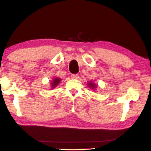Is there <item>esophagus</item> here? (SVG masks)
Segmentation results:
<instances>
[{
    "label": "esophagus",
    "mask_w": 151,
    "mask_h": 151,
    "mask_svg": "<svg viewBox=\"0 0 151 151\" xmlns=\"http://www.w3.org/2000/svg\"><path fill=\"white\" fill-rule=\"evenodd\" d=\"M71 77H72V79H78V78H79V75H78L77 74H72V75H71Z\"/></svg>",
    "instance_id": "esophagus-1"
}]
</instances>
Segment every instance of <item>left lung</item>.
<instances>
[{"label":"left lung","mask_w":151,"mask_h":151,"mask_svg":"<svg viewBox=\"0 0 151 151\" xmlns=\"http://www.w3.org/2000/svg\"><path fill=\"white\" fill-rule=\"evenodd\" d=\"M88 85H89L90 87L92 88V89H94L95 86H96V85H94V84H93V83H89V84H88Z\"/></svg>","instance_id":"left-lung-1"}]
</instances>
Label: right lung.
Here are the masks:
<instances>
[{
  "mask_svg": "<svg viewBox=\"0 0 151 151\" xmlns=\"http://www.w3.org/2000/svg\"><path fill=\"white\" fill-rule=\"evenodd\" d=\"M61 81V79H58V78H56V79H55L53 80L52 82L51 83V85H52V87H55V86H56L58 84L60 83V81Z\"/></svg>",
  "mask_w": 151,
  "mask_h": 151,
  "instance_id": "add662e5",
  "label": "right lung"
}]
</instances>
